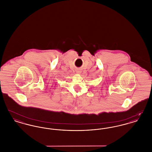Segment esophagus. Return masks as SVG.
Listing matches in <instances>:
<instances>
[{"mask_svg": "<svg viewBox=\"0 0 152 152\" xmlns=\"http://www.w3.org/2000/svg\"><path fill=\"white\" fill-rule=\"evenodd\" d=\"M76 72L77 73H81V71L77 70V71H76Z\"/></svg>", "mask_w": 152, "mask_h": 152, "instance_id": "esophagus-1", "label": "esophagus"}]
</instances>
